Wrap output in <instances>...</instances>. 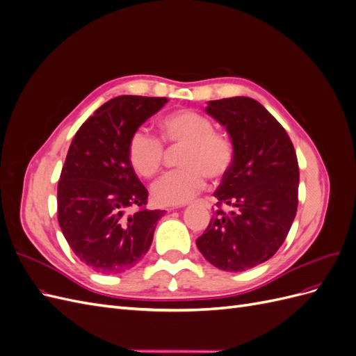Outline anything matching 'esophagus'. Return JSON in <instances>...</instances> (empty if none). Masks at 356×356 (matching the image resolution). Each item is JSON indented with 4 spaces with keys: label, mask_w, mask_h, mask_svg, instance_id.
<instances>
[{
    "label": "esophagus",
    "mask_w": 356,
    "mask_h": 356,
    "mask_svg": "<svg viewBox=\"0 0 356 356\" xmlns=\"http://www.w3.org/2000/svg\"><path fill=\"white\" fill-rule=\"evenodd\" d=\"M200 203L203 204V207H204V208H208V209L211 208V203H209L208 200H200Z\"/></svg>",
    "instance_id": "34e87169"
}]
</instances>
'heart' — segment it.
Wrapping results in <instances>:
<instances>
[{"label":"heart","instance_id":"1","mask_svg":"<svg viewBox=\"0 0 356 356\" xmlns=\"http://www.w3.org/2000/svg\"><path fill=\"white\" fill-rule=\"evenodd\" d=\"M161 138L170 145H184L179 157L182 169L169 172L154 182L153 200L160 207H177L196 197L207 186V177L220 181L234 161V147L227 136L213 132L208 117L179 110L160 120ZM127 159L138 175L152 178L160 170L165 147L147 129L138 127L127 143Z\"/></svg>","mask_w":356,"mask_h":356}]
</instances>
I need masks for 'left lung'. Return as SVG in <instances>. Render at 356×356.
Returning a JSON list of instances; mask_svg holds the SVG:
<instances>
[{"instance_id":"8db88e82","label":"left lung","mask_w":356,"mask_h":356,"mask_svg":"<svg viewBox=\"0 0 356 356\" xmlns=\"http://www.w3.org/2000/svg\"><path fill=\"white\" fill-rule=\"evenodd\" d=\"M207 113L230 135L234 161L213 193L217 209L196 245L215 267L243 272L276 254L296 218V149L281 123L252 98L209 101Z\"/></svg>"}]
</instances>
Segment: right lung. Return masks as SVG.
Segmentation results:
<instances>
[{
  "mask_svg": "<svg viewBox=\"0 0 356 356\" xmlns=\"http://www.w3.org/2000/svg\"><path fill=\"white\" fill-rule=\"evenodd\" d=\"M166 102L117 96L81 124L70 145L58 184V221L74 254L96 272L123 273L152 246L165 211L144 208L148 191L129 163L127 143ZM129 206L140 211L126 216Z\"/></svg>",
  "mask_w": 356,
  "mask_h": 356,
  "instance_id": "add662e5",
  "label": "right lung"
}]
</instances>
